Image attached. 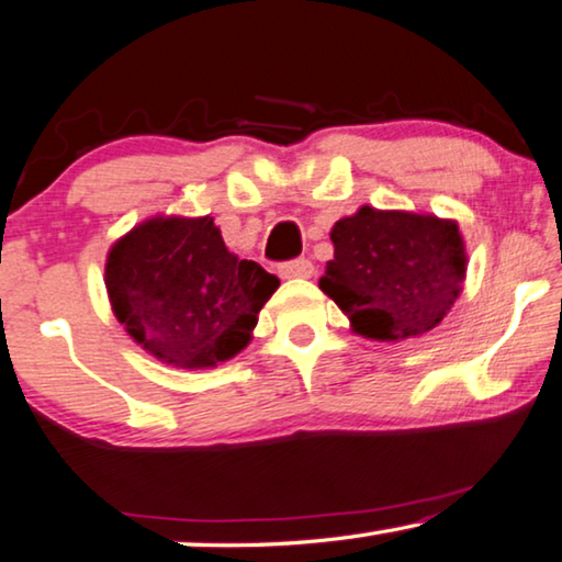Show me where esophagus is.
Wrapping results in <instances>:
<instances>
[{
	"mask_svg": "<svg viewBox=\"0 0 562 562\" xmlns=\"http://www.w3.org/2000/svg\"><path fill=\"white\" fill-rule=\"evenodd\" d=\"M279 273L283 276V279H312L314 266H312V261H308V258H296V261L281 263Z\"/></svg>",
	"mask_w": 562,
	"mask_h": 562,
	"instance_id": "34e87169",
	"label": "esophagus"
}]
</instances>
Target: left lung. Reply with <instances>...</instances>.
Segmentation results:
<instances>
[{"label": "left lung", "instance_id": "1", "mask_svg": "<svg viewBox=\"0 0 562 562\" xmlns=\"http://www.w3.org/2000/svg\"><path fill=\"white\" fill-rule=\"evenodd\" d=\"M335 258L319 289L355 335L403 341L436 329L467 281V243L451 217L362 205L329 233Z\"/></svg>", "mask_w": 562, "mask_h": 562}]
</instances>
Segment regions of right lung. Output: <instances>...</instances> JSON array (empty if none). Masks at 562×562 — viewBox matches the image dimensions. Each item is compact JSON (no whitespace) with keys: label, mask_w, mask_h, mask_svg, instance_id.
I'll use <instances>...</instances> for the list:
<instances>
[{"label":"right lung","mask_w":562,"mask_h":562,"mask_svg":"<svg viewBox=\"0 0 562 562\" xmlns=\"http://www.w3.org/2000/svg\"><path fill=\"white\" fill-rule=\"evenodd\" d=\"M113 316L136 345L180 370L217 368L254 339L279 279L227 250L210 215H154L105 256Z\"/></svg>","instance_id":"add662e5"}]
</instances>
